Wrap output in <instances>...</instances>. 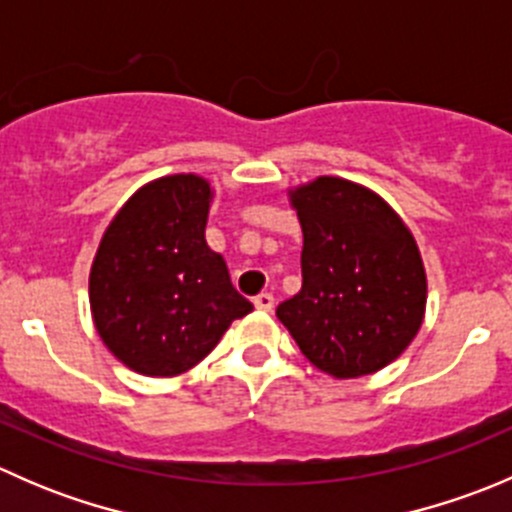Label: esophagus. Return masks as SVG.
<instances>
[{"label":"esophagus","instance_id":"obj_1","mask_svg":"<svg viewBox=\"0 0 512 512\" xmlns=\"http://www.w3.org/2000/svg\"><path fill=\"white\" fill-rule=\"evenodd\" d=\"M252 302H255V307L262 309V312H272V307H275V297H272L270 292L257 294V297L252 299Z\"/></svg>","mask_w":512,"mask_h":512}]
</instances>
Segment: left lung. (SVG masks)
Listing matches in <instances>:
<instances>
[{"label": "left lung", "mask_w": 512, "mask_h": 512, "mask_svg": "<svg viewBox=\"0 0 512 512\" xmlns=\"http://www.w3.org/2000/svg\"><path fill=\"white\" fill-rule=\"evenodd\" d=\"M302 225V289L277 307L302 354L359 379L406 352L426 314L421 252L394 208L352 180L319 175L287 190Z\"/></svg>", "instance_id": "8db88e82"}]
</instances>
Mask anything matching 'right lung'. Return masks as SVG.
Segmentation results:
<instances>
[{
    "mask_svg": "<svg viewBox=\"0 0 512 512\" xmlns=\"http://www.w3.org/2000/svg\"><path fill=\"white\" fill-rule=\"evenodd\" d=\"M213 188L195 173L138 188L103 232L89 275L96 332L143 376H178L252 312L205 242Z\"/></svg>",
    "mask_w": 512,
    "mask_h": 512,
    "instance_id": "obj_1",
    "label": "right lung"
}]
</instances>
